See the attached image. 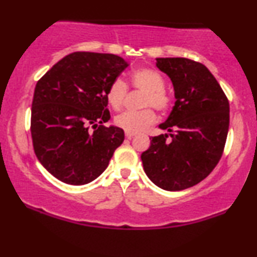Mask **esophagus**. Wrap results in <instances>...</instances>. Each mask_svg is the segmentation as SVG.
<instances>
[{
    "mask_svg": "<svg viewBox=\"0 0 257 257\" xmlns=\"http://www.w3.org/2000/svg\"><path fill=\"white\" fill-rule=\"evenodd\" d=\"M135 133H132V132H125V137H126V139H129V140H131V139H133L135 137Z\"/></svg>",
    "mask_w": 257,
    "mask_h": 257,
    "instance_id": "1",
    "label": "esophagus"
}]
</instances>
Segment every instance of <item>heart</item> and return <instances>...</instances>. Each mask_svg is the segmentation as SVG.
Masks as SVG:
<instances>
[{
    "mask_svg": "<svg viewBox=\"0 0 257 257\" xmlns=\"http://www.w3.org/2000/svg\"><path fill=\"white\" fill-rule=\"evenodd\" d=\"M131 81L134 87L145 90L144 106H153L159 111L167 110L170 98L164 90V78L158 71L149 67H141L132 72ZM126 83L122 78L113 79L108 87L107 101L114 110L122 107L126 95ZM156 120V113L152 108H145L141 111H124L114 118V123L125 132L137 133L146 129Z\"/></svg>",
    "mask_w": 257,
    "mask_h": 257,
    "instance_id": "heart-1",
    "label": "heart"
}]
</instances>
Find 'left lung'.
Here are the masks:
<instances>
[{
	"mask_svg": "<svg viewBox=\"0 0 257 257\" xmlns=\"http://www.w3.org/2000/svg\"><path fill=\"white\" fill-rule=\"evenodd\" d=\"M156 66L172 81L175 104L141 153L146 175L166 191L192 187L209 175L222 156L229 104L216 78L203 64L186 58H157ZM172 138L167 140V137Z\"/></svg>",
	"mask_w": 257,
	"mask_h": 257,
	"instance_id": "8db88e82",
	"label": "left lung"
}]
</instances>
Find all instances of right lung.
<instances>
[{
  "mask_svg": "<svg viewBox=\"0 0 257 257\" xmlns=\"http://www.w3.org/2000/svg\"><path fill=\"white\" fill-rule=\"evenodd\" d=\"M129 66L114 54L76 52L59 60L37 82L31 137L40 163L69 185H85L104 173L124 140L110 119L108 87ZM91 125L94 131H89Z\"/></svg>",
  "mask_w": 257,
  "mask_h": 257,
  "instance_id": "right-lung-1",
  "label": "right lung"
}]
</instances>
